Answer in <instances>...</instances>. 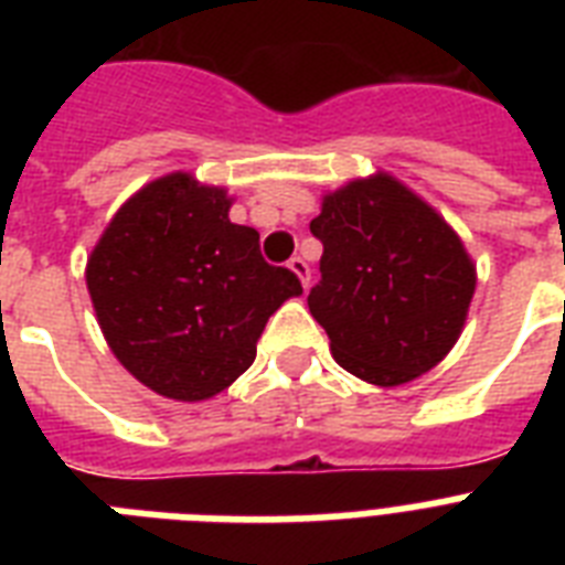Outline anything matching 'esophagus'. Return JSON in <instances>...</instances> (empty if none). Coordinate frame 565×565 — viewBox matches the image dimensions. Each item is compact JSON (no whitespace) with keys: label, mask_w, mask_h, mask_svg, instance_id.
<instances>
[{"label":"esophagus","mask_w":565,"mask_h":565,"mask_svg":"<svg viewBox=\"0 0 565 565\" xmlns=\"http://www.w3.org/2000/svg\"><path fill=\"white\" fill-rule=\"evenodd\" d=\"M290 273L296 275V278H299L301 281V287H308V281H310V266L305 264V260H301V257H290Z\"/></svg>","instance_id":"obj_1"}]
</instances>
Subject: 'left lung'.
<instances>
[{"label": "left lung", "instance_id": "1", "mask_svg": "<svg viewBox=\"0 0 565 565\" xmlns=\"http://www.w3.org/2000/svg\"><path fill=\"white\" fill-rule=\"evenodd\" d=\"M310 231L322 239V281L308 308L345 372L402 386L455 349L478 273L422 195L390 172L352 179L322 195Z\"/></svg>", "mask_w": 565, "mask_h": 565}]
</instances>
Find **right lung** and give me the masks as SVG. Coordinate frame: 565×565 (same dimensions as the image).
I'll use <instances>...</instances> for the list:
<instances>
[{
    "mask_svg": "<svg viewBox=\"0 0 565 565\" xmlns=\"http://www.w3.org/2000/svg\"><path fill=\"white\" fill-rule=\"evenodd\" d=\"M228 190L193 172L149 181L119 204L87 257V292L110 352L152 393L204 402L252 366L266 319L299 278L234 225Z\"/></svg>",
    "mask_w": 565,
    "mask_h": 565,
    "instance_id": "obj_1",
    "label": "right lung"
}]
</instances>
